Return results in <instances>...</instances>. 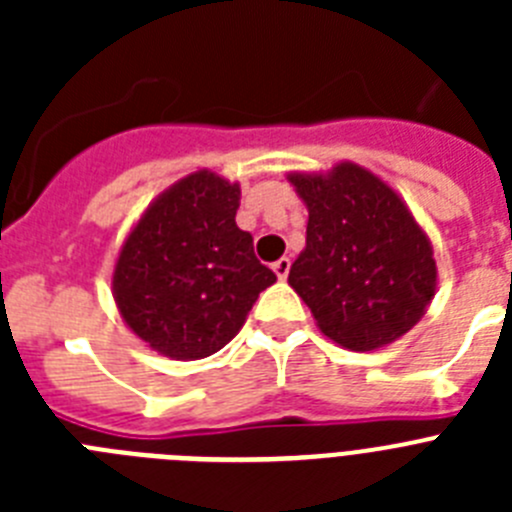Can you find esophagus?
Here are the masks:
<instances>
[{
    "label": "esophagus",
    "mask_w": 512,
    "mask_h": 512,
    "mask_svg": "<svg viewBox=\"0 0 512 512\" xmlns=\"http://www.w3.org/2000/svg\"><path fill=\"white\" fill-rule=\"evenodd\" d=\"M289 266H292V261H289L287 256H282V259H277V261H274V264H271V269H274V274H277L279 279H287Z\"/></svg>",
    "instance_id": "1"
}]
</instances>
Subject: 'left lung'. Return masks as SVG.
Instances as JSON below:
<instances>
[{
	"label": "left lung",
	"instance_id": "8db88e82",
	"mask_svg": "<svg viewBox=\"0 0 512 512\" xmlns=\"http://www.w3.org/2000/svg\"><path fill=\"white\" fill-rule=\"evenodd\" d=\"M307 207L305 248L289 269L320 333L348 351L405 336L436 295L431 238L400 194L364 166L292 171Z\"/></svg>",
	"mask_w": 512,
	"mask_h": 512
}]
</instances>
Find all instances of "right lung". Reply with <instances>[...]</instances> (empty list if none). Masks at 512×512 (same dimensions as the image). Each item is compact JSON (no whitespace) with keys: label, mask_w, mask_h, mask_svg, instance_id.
Returning <instances> with one entry per match:
<instances>
[{"label":"right lung","mask_w":512,"mask_h":512,"mask_svg":"<svg viewBox=\"0 0 512 512\" xmlns=\"http://www.w3.org/2000/svg\"><path fill=\"white\" fill-rule=\"evenodd\" d=\"M241 184L200 169L158 194L128 233L112 297L140 341L176 361L212 356L277 274L235 225Z\"/></svg>","instance_id":"add662e5"}]
</instances>
